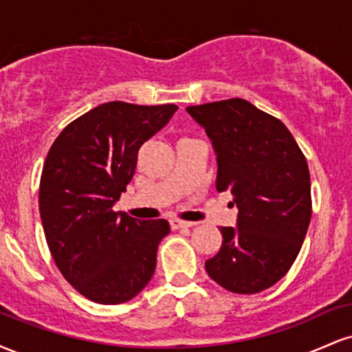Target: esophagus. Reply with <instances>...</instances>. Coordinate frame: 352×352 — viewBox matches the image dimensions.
I'll return each mask as SVG.
<instances>
[{
	"mask_svg": "<svg viewBox=\"0 0 352 352\" xmlns=\"http://www.w3.org/2000/svg\"><path fill=\"white\" fill-rule=\"evenodd\" d=\"M195 221H184V220H177V218H173V220H170V227L173 230L177 228H190V227H195Z\"/></svg>",
	"mask_w": 352,
	"mask_h": 352,
	"instance_id": "obj_1",
	"label": "esophagus"
}]
</instances>
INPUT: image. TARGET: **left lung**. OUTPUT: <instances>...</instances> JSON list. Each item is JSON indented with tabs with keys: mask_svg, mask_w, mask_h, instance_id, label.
I'll list each match as a JSON object with an SVG mask.
<instances>
[{
	"mask_svg": "<svg viewBox=\"0 0 352 352\" xmlns=\"http://www.w3.org/2000/svg\"><path fill=\"white\" fill-rule=\"evenodd\" d=\"M187 112L212 140L218 192L235 197L236 227H221L220 250L205 261L225 289L253 294L288 273L311 220L309 170L292 132L245 99H227Z\"/></svg>",
	"mask_w": 352,
	"mask_h": 352,
	"instance_id": "1",
	"label": "left lung"
}]
</instances>
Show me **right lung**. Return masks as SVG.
Here are the masks:
<instances>
[{"label": "right lung", "mask_w": 352, "mask_h": 352, "mask_svg": "<svg viewBox=\"0 0 352 352\" xmlns=\"http://www.w3.org/2000/svg\"><path fill=\"white\" fill-rule=\"evenodd\" d=\"M175 104H100L51 145L39 184L47 246L63 276L87 300L120 305L151 281L167 220H137L112 210L132 180L137 153L167 125Z\"/></svg>", "instance_id": "obj_1"}]
</instances>
